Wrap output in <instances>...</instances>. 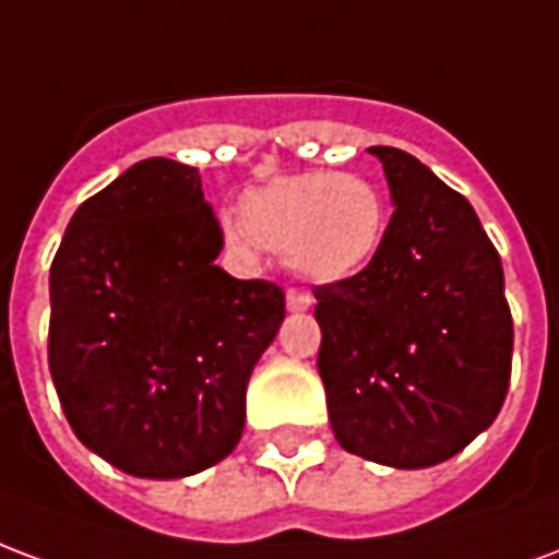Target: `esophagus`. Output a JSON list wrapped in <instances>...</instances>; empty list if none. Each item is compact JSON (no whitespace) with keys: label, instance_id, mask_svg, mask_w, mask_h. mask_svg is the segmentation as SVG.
<instances>
[{"label":"esophagus","instance_id":"1","mask_svg":"<svg viewBox=\"0 0 559 559\" xmlns=\"http://www.w3.org/2000/svg\"><path fill=\"white\" fill-rule=\"evenodd\" d=\"M311 305H314V296L308 290H302V287H290V290H287V308H290V311H308Z\"/></svg>","mask_w":559,"mask_h":559}]
</instances>
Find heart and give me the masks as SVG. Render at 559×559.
I'll list each match as a JSON object with an SVG mask.
<instances>
[{"label": "heart", "instance_id": "1", "mask_svg": "<svg viewBox=\"0 0 559 559\" xmlns=\"http://www.w3.org/2000/svg\"><path fill=\"white\" fill-rule=\"evenodd\" d=\"M386 197L359 173L302 170L245 191L239 215L224 218L239 248L284 251L296 272L344 281L371 266L386 242Z\"/></svg>", "mask_w": 559, "mask_h": 559}]
</instances>
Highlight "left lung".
Returning a JSON list of instances; mask_svg holds the SVG:
<instances>
[{
	"label": "left lung",
	"mask_w": 559,
	"mask_h": 559,
	"mask_svg": "<svg viewBox=\"0 0 559 559\" xmlns=\"http://www.w3.org/2000/svg\"><path fill=\"white\" fill-rule=\"evenodd\" d=\"M395 212L359 275L314 287L317 368L338 443L419 469L457 455L503 407L512 311L500 254L464 197L411 152L368 148Z\"/></svg>",
	"instance_id": "obj_1"
}]
</instances>
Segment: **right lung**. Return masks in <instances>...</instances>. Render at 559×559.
Listing matches in <instances>:
<instances>
[{"label": "right lung", "instance_id": "add662e5", "mask_svg": "<svg viewBox=\"0 0 559 559\" xmlns=\"http://www.w3.org/2000/svg\"><path fill=\"white\" fill-rule=\"evenodd\" d=\"M224 236L197 167L146 158L80 203L50 266L47 359L68 425L140 479L218 464L284 290L215 266Z\"/></svg>", "mask_w": 559, "mask_h": 559}]
</instances>
